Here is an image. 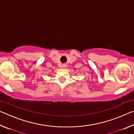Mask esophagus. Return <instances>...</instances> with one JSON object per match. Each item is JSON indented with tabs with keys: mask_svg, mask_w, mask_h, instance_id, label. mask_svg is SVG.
Segmentation results:
<instances>
[{
	"mask_svg": "<svg viewBox=\"0 0 134 134\" xmlns=\"http://www.w3.org/2000/svg\"><path fill=\"white\" fill-rule=\"evenodd\" d=\"M67 65V64H65H65H63V67H66Z\"/></svg>",
	"mask_w": 134,
	"mask_h": 134,
	"instance_id": "obj_1",
	"label": "esophagus"
}]
</instances>
